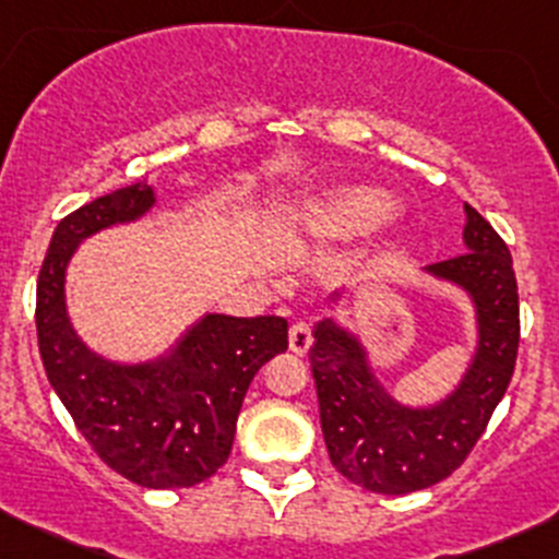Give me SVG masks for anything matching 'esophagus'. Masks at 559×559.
<instances>
[{"instance_id":"34e87169","label":"esophagus","mask_w":559,"mask_h":559,"mask_svg":"<svg viewBox=\"0 0 559 559\" xmlns=\"http://www.w3.org/2000/svg\"><path fill=\"white\" fill-rule=\"evenodd\" d=\"M287 338H290V353L307 355L312 347V328H309V322H293Z\"/></svg>"}]
</instances>
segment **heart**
<instances>
[{"instance_id":"1","label":"heart","mask_w":559,"mask_h":559,"mask_svg":"<svg viewBox=\"0 0 559 559\" xmlns=\"http://www.w3.org/2000/svg\"><path fill=\"white\" fill-rule=\"evenodd\" d=\"M395 204L384 195H373L364 188H344L309 210V223L322 234H344L360 226H382L393 221Z\"/></svg>"}]
</instances>
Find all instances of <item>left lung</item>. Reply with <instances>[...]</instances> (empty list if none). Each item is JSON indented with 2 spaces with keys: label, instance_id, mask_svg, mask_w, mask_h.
<instances>
[{
  "label": "left lung",
  "instance_id": "8db88e82",
  "mask_svg": "<svg viewBox=\"0 0 559 559\" xmlns=\"http://www.w3.org/2000/svg\"><path fill=\"white\" fill-rule=\"evenodd\" d=\"M465 252L428 272L468 290L479 322L474 364L450 399L412 408L384 393L366 349L333 320L314 325L309 349L320 425L333 468L368 492L406 495L433 487L465 463L514 377L520 293L511 252L498 231L465 204Z\"/></svg>",
  "mask_w": 559,
  "mask_h": 559
}]
</instances>
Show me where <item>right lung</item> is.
<instances>
[{
  "label": "right lung",
  "mask_w": 559,
  "mask_h": 559,
  "mask_svg": "<svg viewBox=\"0 0 559 559\" xmlns=\"http://www.w3.org/2000/svg\"><path fill=\"white\" fill-rule=\"evenodd\" d=\"M155 204L147 182L80 206L56 226L37 280V342L48 382L91 450L151 490L193 487L228 460L247 388L287 349L285 318L206 314L164 358L120 366L91 353L72 331L64 274L74 247Z\"/></svg>",
  "instance_id": "obj_1"
}]
</instances>
